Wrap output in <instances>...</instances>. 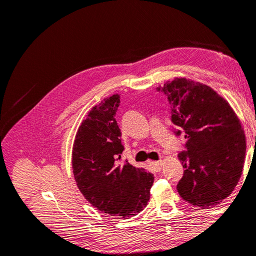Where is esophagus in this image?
<instances>
[{
    "label": "esophagus",
    "instance_id": "34e87169",
    "mask_svg": "<svg viewBox=\"0 0 256 256\" xmlns=\"http://www.w3.org/2000/svg\"><path fill=\"white\" fill-rule=\"evenodd\" d=\"M150 164L154 168V171H160L161 166H162V162L161 161H152V162H150Z\"/></svg>",
    "mask_w": 256,
    "mask_h": 256
}]
</instances>
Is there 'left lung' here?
I'll return each mask as SVG.
<instances>
[{"instance_id":"8db88e82","label":"left lung","mask_w":256,"mask_h":256,"mask_svg":"<svg viewBox=\"0 0 256 256\" xmlns=\"http://www.w3.org/2000/svg\"><path fill=\"white\" fill-rule=\"evenodd\" d=\"M157 90L168 97L171 120L187 138V150L178 154L184 168L178 193L200 208L220 204L242 174L246 146L242 122L226 100L203 83L175 78Z\"/></svg>"}]
</instances>
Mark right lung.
Wrapping results in <instances>:
<instances>
[{"mask_svg": "<svg viewBox=\"0 0 256 256\" xmlns=\"http://www.w3.org/2000/svg\"><path fill=\"white\" fill-rule=\"evenodd\" d=\"M116 94L92 108L76 131L72 147V171L76 186L98 210L128 219L146 207L154 175L120 162L124 146L115 115Z\"/></svg>", "mask_w": 256, "mask_h": 256, "instance_id": "add662e5", "label": "right lung"}]
</instances>
